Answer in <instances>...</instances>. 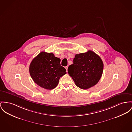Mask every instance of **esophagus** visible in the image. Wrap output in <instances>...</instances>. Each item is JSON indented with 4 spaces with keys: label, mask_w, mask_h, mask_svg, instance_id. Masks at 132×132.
<instances>
[{
    "label": "esophagus",
    "mask_w": 132,
    "mask_h": 132,
    "mask_svg": "<svg viewBox=\"0 0 132 132\" xmlns=\"http://www.w3.org/2000/svg\"><path fill=\"white\" fill-rule=\"evenodd\" d=\"M65 69H66V71H67V72H68V66H67V67H65Z\"/></svg>",
    "instance_id": "1"
}]
</instances>
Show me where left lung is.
I'll use <instances>...</instances> for the list:
<instances>
[{
    "instance_id": "obj_1",
    "label": "left lung",
    "mask_w": 132,
    "mask_h": 132,
    "mask_svg": "<svg viewBox=\"0 0 132 132\" xmlns=\"http://www.w3.org/2000/svg\"><path fill=\"white\" fill-rule=\"evenodd\" d=\"M73 63L68 69L76 85L86 89L96 85L101 79L104 64L101 57L92 51L76 54Z\"/></svg>"
}]
</instances>
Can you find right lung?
<instances>
[{"label":"right lung","mask_w":132,"mask_h":132,"mask_svg":"<svg viewBox=\"0 0 132 132\" xmlns=\"http://www.w3.org/2000/svg\"><path fill=\"white\" fill-rule=\"evenodd\" d=\"M60 62L61 59L54 56L53 53H39L29 65L31 78L42 88L46 89L54 88L57 86L60 78L67 73Z\"/></svg>","instance_id":"right-lung-1"}]
</instances>
